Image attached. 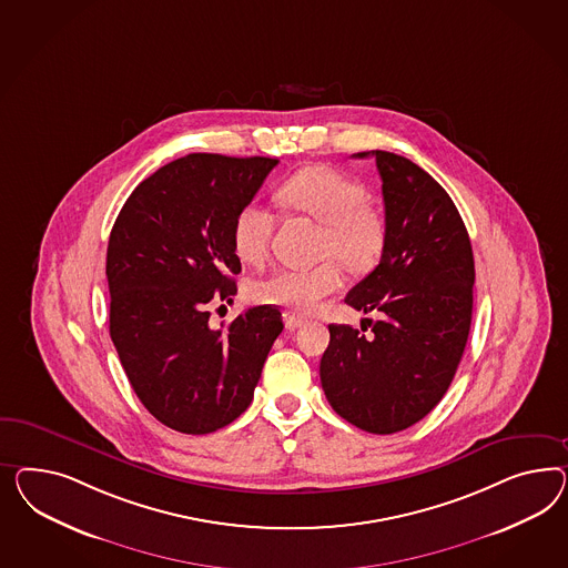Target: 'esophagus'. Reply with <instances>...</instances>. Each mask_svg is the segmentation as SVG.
I'll use <instances>...</instances> for the list:
<instances>
[{
	"label": "esophagus",
	"instance_id": "1",
	"mask_svg": "<svg viewBox=\"0 0 568 568\" xmlns=\"http://www.w3.org/2000/svg\"><path fill=\"white\" fill-rule=\"evenodd\" d=\"M283 321L287 324V328H300V326H304L306 324V318L304 316H297V314H293V312H285L283 314Z\"/></svg>",
	"mask_w": 568,
	"mask_h": 568
}]
</instances>
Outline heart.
<instances>
[{
  "label": "heart",
  "mask_w": 568,
  "mask_h": 568,
  "mask_svg": "<svg viewBox=\"0 0 568 568\" xmlns=\"http://www.w3.org/2000/svg\"><path fill=\"white\" fill-rule=\"evenodd\" d=\"M276 200L295 213L323 223V254L337 256L353 271H364L383 254L386 242L384 216L366 202V187L337 169L306 168L276 187ZM275 215L258 202H247L233 219L231 244L245 264H261L268 254ZM345 283L337 261L312 268H281L252 285L256 302L285 307L293 314H310L324 297Z\"/></svg>",
  "instance_id": "1"
}]
</instances>
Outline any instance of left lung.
<instances>
[{
	"label": "left lung",
	"instance_id": "obj_1",
	"mask_svg": "<svg viewBox=\"0 0 568 568\" xmlns=\"http://www.w3.org/2000/svg\"><path fill=\"white\" fill-rule=\"evenodd\" d=\"M374 156L383 180L381 264L345 302L381 312L362 323L328 324L321 383L331 407L369 434L414 426L440 403L455 378L474 310V252L455 202L424 169L386 151Z\"/></svg>",
	"mask_w": 568,
	"mask_h": 568
}]
</instances>
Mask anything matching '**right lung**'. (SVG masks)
<instances>
[{
	"label": "right lung",
	"mask_w": 568,
	"mask_h": 568,
	"mask_svg": "<svg viewBox=\"0 0 568 568\" xmlns=\"http://www.w3.org/2000/svg\"><path fill=\"white\" fill-rule=\"evenodd\" d=\"M271 156L192 153L156 169L109 235V335L142 405L168 428L211 434L244 414L283 331L275 306L211 328L242 262L231 227L275 168Z\"/></svg>",
	"instance_id": "1"
}]
</instances>
